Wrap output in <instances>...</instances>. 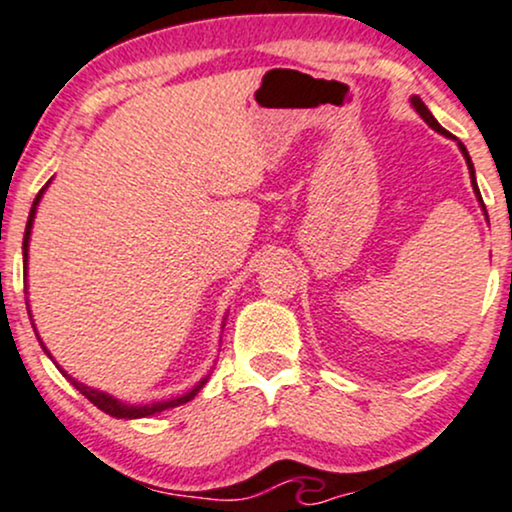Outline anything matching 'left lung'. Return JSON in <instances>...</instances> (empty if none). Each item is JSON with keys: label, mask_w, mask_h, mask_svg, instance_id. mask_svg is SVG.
<instances>
[{"label": "left lung", "mask_w": 512, "mask_h": 512, "mask_svg": "<svg viewBox=\"0 0 512 512\" xmlns=\"http://www.w3.org/2000/svg\"><path fill=\"white\" fill-rule=\"evenodd\" d=\"M411 105H414V110H416V113H419L421 117H424V120L428 122V125H431L433 129H436L438 134H443V137H452V134L448 132V129L438 125V120H436V117L431 115V110L426 108L424 101H421L419 96H411ZM457 146H460V151H462L464 161H467V168H469V178H472V187H474V195H477V199H479V202H481V192H479V187H477V178H474V166H472V158H469L467 149H464V144H462V142H457ZM481 209H484V214H486V207H484V202H481Z\"/></svg>", "instance_id": "left-lung-1"}]
</instances>
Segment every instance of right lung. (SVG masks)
I'll use <instances>...</instances> for the list:
<instances>
[{
	"mask_svg": "<svg viewBox=\"0 0 512 512\" xmlns=\"http://www.w3.org/2000/svg\"><path fill=\"white\" fill-rule=\"evenodd\" d=\"M48 185H50V182H48ZM48 185H45L43 190L38 192V197H35V202H33V207H31V214H28L26 233H23V269L28 267V240H31V228H33V219H35V209H38L40 199H43V192L48 190ZM28 315H31V313H28ZM40 346H43V342H40ZM43 349H45V346H43ZM45 354L50 356V351L45 349ZM57 368H60V366H57ZM62 375L69 380V383L76 387V390L81 392V395L88 399V402L96 404L98 409L105 411V414L115 416V419H144V416H154V414H161V411H166V409L180 407V404H185V402H190V399H195L197 392L202 390L204 385H207V378H202L195 387H192L190 392H185V395H180V397L163 399V402H154V404H125V402H120V399H115L113 395H108V392L93 390V387L79 383V380H74L72 375H67V373H64V370H62Z\"/></svg>",
	"mask_w": 512,
	"mask_h": 512,
	"instance_id": "right-lung-1",
	"label": "right lung"
}]
</instances>
